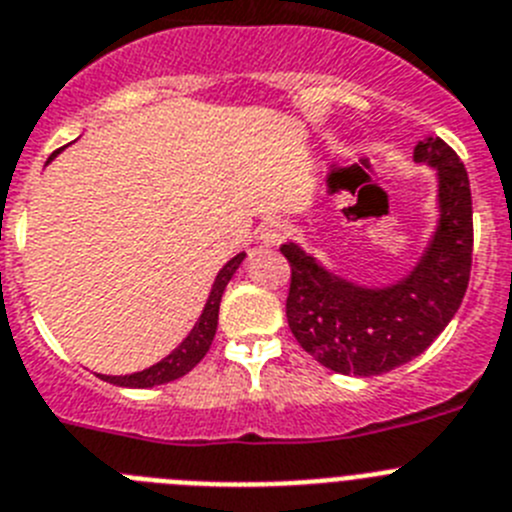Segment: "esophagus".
Here are the masks:
<instances>
[{
	"mask_svg": "<svg viewBox=\"0 0 512 512\" xmlns=\"http://www.w3.org/2000/svg\"><path fill=\"white\" fill-rule=\"evenodd\" d=\"M288 224H283L280 219H273V222L262 224L260 229V239L262 245H278V242H283L285 237H288Z\"/></svg>",
	"mask_w": 512,
	"mask_h": 512,
	"instance_id": "1",
	"label": "esophagus"
}]
</instances>
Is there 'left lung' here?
Segmentation results:
<instances>
[{
	"label": "left lung",
	"instance_id": "8db88e82",
	"mask_svg": "<svg viewBox=\"0 0 512 512\" xmlns=\"http://www.w3.org/2000/svg\"><path fill=\"white\" fill-rule=\"evenodd\" d=\"M439 178V227L411 273L385 288H365L329 273L298 245L280 247L290 262L285 316L316 362L339 375H382L411 362L446 329L472 270V193L459 155L441 137L413 150Z\"/></svg>",
	"mask_w": 512,
	"mask_h": 512
}]
</instances>
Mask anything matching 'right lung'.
Returning a JSON list of instances; mask_svg holds the SVG:
<instances>
[{"instance_id": "right-lung-1", "label": "right lung", "mask_w": 512, "mask_h": 512, "mask_svg": "<svg viewBox=\"0 0 512 512\" xmlns=\"http://www.w3.org/2000/svg\"><path fill=\"white\" fill-rule=\"evenodd\" d=\"M55 153H61V150H55ZM242 260H245V252L234 255L232 260L219 270L214 285H211L209 301H206L199 321H196V326L191 329V334H188L168 357H163L158 365L147 367V370L142 372H132V375H99L101 380L119 385V388H155V385H165V382L178 380V377H183L186 372H191L193 367L204 359L211 342H214L216 324H219V303H222L224 288H227V283L232 280V275L237 273V267L242 265Z\"/></svg>"}]
</instances>
